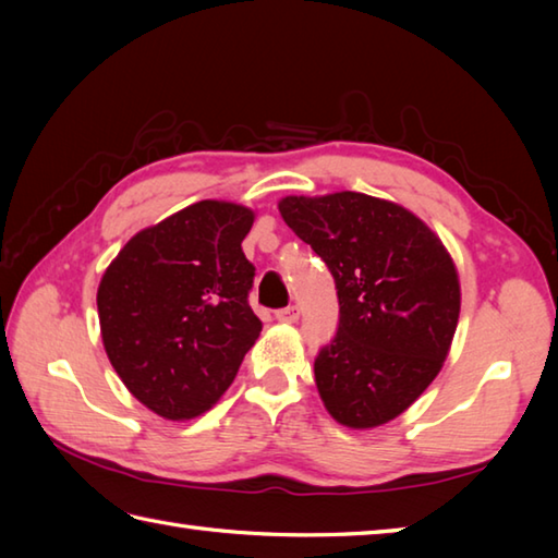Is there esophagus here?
I'll return each mask as SVG.
<instances>
[{
	"label": "esophagus",
	"mask_w": 558,
	"mask_h": 558,
	"mask_svg": "<svg viewBox=\"0 0 558 558\" xmlns=\"http://www.w3.org/2000/svg\"><path fill=\"white\" fill-rule=\"evenodd\" d=\"M276 318L280 324H298L300 322V306L298 304L286 306V310L276 312Z\"/></svg>",
	"instance_id": "obj_1"
}]
</instances>
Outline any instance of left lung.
<instances>
[{
    "mask_svg": "<svg viewBox=\"0 0 558 558\" xmlns=\"http://www.w3.org/2000/svg\"><path fill=\"white\" fill-rule=\"evenodd\" d=\"M278 210L336 280L338 333L314 362L328 414L348 429L396 420L441 372L456 336L448 248L412 210L360 192L286 196Z\"/></svg>",
    "mask_w": 558,
    "mask_h": 558,
    "instance_id": "left-lung-1",
    "label": "left lung"
}]
</instances>
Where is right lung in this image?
Listing matches in <instances>:
<instances>
[{"label": "right lung", "mask_w": 558, "mask_h": 558, "mask_svg": "<svg viewBox=\"0 0 558 558\" xmlns=\"http://www.w3.org/2000/svg\"><path fill=\"white\" fill-rule=\"evenodd\" d=\"M256 213L206 198L136 232L98 286L108 360L162 420L210 410L260 333L242 240Z\"/></svg>", "instance_id": "1"}]
</instances>
